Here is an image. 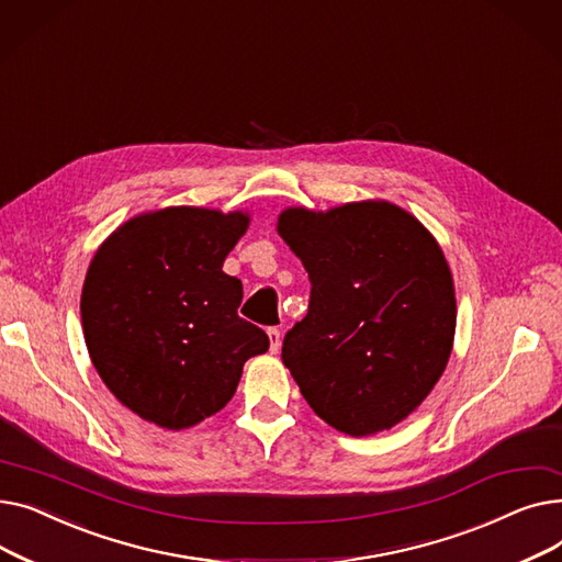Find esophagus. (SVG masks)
<instances>
[{
    "instance_id": "1",
    "label": "esophagus",
    "mask_w": 562,
    "mask_h": 562,
    "mask_svg": "<svg viewBox=\"0 0 562 562\" xmlns=\"http://www.w3.org/2000/svg\"><path fill=\"white\" fill-rule=\"evenodd\" d=\"M269 341H271V352H278L280 350V341H282V335H280V330L278 328H269Z\"/></svg>"
}]
</instances>
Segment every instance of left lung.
Wrapping results in <instances>:
<instances>
[{
  "label": "left lung",
  "instance_id": "left-lung-1",
  "mask_svg": "<svg viewBox=\"0 0 562 562\" xmlns=\"http://www.w3.org/2000/svg\"><path fill=\"white\" fill-rule=\"evenodd\" d=\"M278 234L312 282L282 362L316 415L350 437L390 430L445 373L456 286L428 227L387 200L286 206Z\"/></svg>",
  "mask_w": 562,
  "mask_h": 562
}]
</instances>
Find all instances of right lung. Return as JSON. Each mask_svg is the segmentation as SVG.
<instances>
[{"instance_id":"right-lung-1","label":"right lung","mask_w":562,"mask_h":562,"mask_svg":"<svg viewBox=\"0 0 562 562\" xmlns=\"http://www.w3.org/2000/svg\"><path fill=\"white\" fill-rule=\"evenodd\" d=\"M250 225L244 210L164 206L117 225L88 263L81 328L109 392L143 422L184 430L223 409L269 337L236 310L223 261Z\"/></svg>"}]
</instances>
